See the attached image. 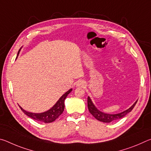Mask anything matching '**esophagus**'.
<instances>
[{
    "label": "esophagus",
    "mask_w": 151,
    "mask_h": 151,
    "mask_svg": "<svg viewBox=\"0 0 151 151\" xmlns=\"http://www.w3.org/2000/svg\"><path fill=\"white\" fill-rule=\"evenodd\" d=\"M82 85H83V82H82V81L78 82V84H77V86H82Z\"/></svg>",
    "instance_id": "esophagus-1"
}]
</instances>
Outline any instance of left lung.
I'll return each instance as SVG.
<instances>
[{
    "label": "left lung",
    "instance_id": "left-lung-1",
    "mask_svg": "<svg viewBox=\"0 0 151 151\" xmlns=\"http://www.w3.org/2000/svg\"><path fill=\"white\" fill-rule=\"evenodd\" d=\"M137 101L135 102L133 104V105L130 107L129 109L126 110L123 112H121V113L115 114H106L104 113V112H101L99 111V110L97 109L95 106L94 105L93 102H92L91 99L90 97H88L87 100V103H88V109L89 112H91V114L93 115L94 118L98 120L99 121H102L103 122H111L112 121H116V120H119L120 119L124 117L125 115L129 113V112H131L135 106V104H137Z\"/></svg>",
    "mask_w": 151,
    "mask_h": 151
}]
</instances>
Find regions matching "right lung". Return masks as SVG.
I'll use <instances>...</instances> for the list:
<instances>
[{
	"instance_id": "1",
	"label": "right lung",
	"mask_w": 151,
	"mask_h": 151,
	"mask_svg": "<svg viewBox=\"0 0 151 151\" xmlns=\"http://www.w3.org/2000/svg\"><path fill=\"white\" fill-rule=\"evenodd\" d=\"M19 52L20 50H19V52H18L17 56L19 55ZM71 91H72V88L68 90L66 93L64 94L59 99V100L57 102V103H56L50 110H48V111L45 112H42V113H32V112H29L24 111L22 107H19L25 114H27L28 116L30 117V118L36 120V121L43 122H45V123L52 122L53 121H55V120L63 112L64 109H65V100L66 97L67 96L68 94H69Z\"/></svg>"
}]
</instances>
